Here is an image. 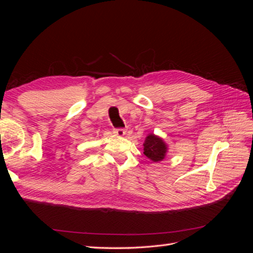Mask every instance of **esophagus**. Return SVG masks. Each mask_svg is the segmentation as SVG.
Instances as JSON below:
<instances>
[{"label":"esophagus","mask_w":253,"mask_h":253,"mask_svg":"<svg viewBox=\"0 0 253 253\" xmlns=\"http://www.w3.org/2000/svg\"><path fill=\"white\" fill-rule=\"evenodd\" d=\"M113 131H114L115 134L118 135V136H124L126 132V129L124 128V127H117V128H114Z\"/></svg>","instance_id":"1"}]
</instances>
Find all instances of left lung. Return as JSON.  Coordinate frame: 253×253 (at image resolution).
Masks as SVG:
<instances>
[{
    "label": "left lung",
    "mask_w": 253,
    "mask_h": 253,
    "mask_svg": "<svg viewBox=\"0 0 253 253\" xmlns=\"http://www.w3.org/2000/svg\"><path fill=\"white\" fill-rule=\"evenodd\" d=\"M144 155L150 158L153 162H160L166 156L167 145L162 138L155 136L154 134H150L143 143Z\"/></svg>",
    "instance_id": "8db88e82"
}]
</instances>
